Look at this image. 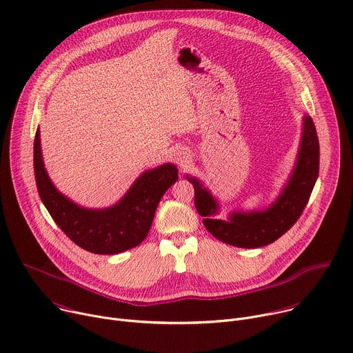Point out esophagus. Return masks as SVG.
Segmentation results:
<instances>
[{
	"instance_id": "1",
	"label": "esophagus",
	"mask_w": 353,
	"mask_h": 353,
	"mask_svg": "<svg viewBox=\"0 0 353 353\" xmlns=\"http://www.w3.org/2000/svg\"><path fill=\"white\" fill-rule=\"evenodd\" d=\"M174 159H176V162L179 163V166L184 168L187 165V162H188V154L184 150H177L174 153Z\"/></svg>"
}]
</instances>
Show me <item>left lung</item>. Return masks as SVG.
<instances>
[{"label": "left lung", "instance_id": "1", "mask_svg": "<svg viewBox=\"0 0 353 353\" xmlns=\"http://www.w3.org/2000/svg\"><path fill=\"white\" fill-rule=\"evenodd\" d=\"M319 170V143L311 117H303L301 141L293 172L277 199L265 210L230 212L228 219L214 218L219 204L204 184L185 176L194 187V204L207 231L218 241L236 248L254 249L273 243L290 230L305 208Z\"/></svg>", "mask_w": 353, "mask_h": 353}]
</instances>
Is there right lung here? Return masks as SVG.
Returning <instances> with one entry per match:
<instances>
[{
    "label": "right lung",
    "instance_id": "obj_1",
    "mask_svg": "<svg viewBox=\"0 0 353 353\" xmlns=\"http://www.w3.org/2000/svg\"><path fill=\"white\" fill-rule=\"evenodd\" d=\"M34 170L39 197L57 227L76 245L97 254H117L138 246L148 235L163 194L179 179L173 163L143 172L114 205L84 208L54 187L45 169L41 131L34 142Z\"/></svg>",
    "mask_w": 353,
    "mask_h": 353
}]
</instances>
